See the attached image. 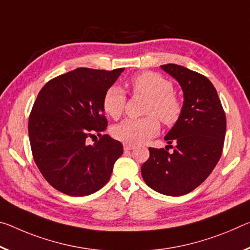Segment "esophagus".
<instances>
[{"mask_svg":"<svg viewBox=\"0 0 250 250\" xmlns=\"http://www.w3.org/2000/svg\"><path fill=\"white\" fill-rule=\"evenodd\" d=\"M124 149H125V151H130V150L134 149V146H132V145H126V144H125V145H124Z\"/></svg>","mask_w":250,"mask_h":250,"instance_id":"1","label":"esophagus"}]
</instances>
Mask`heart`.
Segmentation results:
<instances>
[{"instance_id": "1", "label": "heart", "mask_w": 250, "mask_h": 250, "mask_svg": "<svg viewBox=\"0 0 250 250\" xmlns=\"http://www.w3.org/2000/svg\"><path fill=\"white\" fill-rule=\"evenodd\" d=\"M134 94L148 97L145 114L141 119H128L116 125L112 134L116 139L126 145H140L156 137L160 131V121L167 126L175 125L182 114V101L173 92V84L168 79L156 72H141L132 77ZM126 97L120 86L112 85L105 91L102 99L104 112L114 120L122 116L125 108Z\"/></svg>"}]
</instances>
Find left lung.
<instances>
[{
  "label": "left lung",
  "mask_w": 250,
  "mask_h": 250,
  "mask_svg": "<svg viewBox=\"0 0 250 250\" xmlns=\"http://www.w3.org/2000/svg\"><path fill=\"white\" fill-rule=\"evenodd\" d=\"M161 69L179 82L184 110L179 121L165 137L170 147L149 148L150 157L141 167L146 185L167 196L186 195L210 175L223 153L226 114L220 99L205 75L178 64Z\"/></svg>",
  "instance_id": "left-lung-1"
}]
</instances>
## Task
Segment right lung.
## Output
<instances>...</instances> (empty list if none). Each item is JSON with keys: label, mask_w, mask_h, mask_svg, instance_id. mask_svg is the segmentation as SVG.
Returning a JSON list of instances; mask_svg holds the SVG:
<instances>
[{"label": "right lung", "mask_w": 250, "mask_h": 250, "mask_svg": "<svg viewBox=\"0 0 250 250\" xmlns=\"http://www.w3.org/2000/svg\"><path fill=\"white\" fill-rule=\"evenodd\" d=\"M124 70L79 68L53 78L38 94L27 126L32 156L44 179L65 195L101 189L124 152L120 141L102 134L108 125L102 99Z\"/></svg>", "instance_id": "obj_1"}]
</instances>
